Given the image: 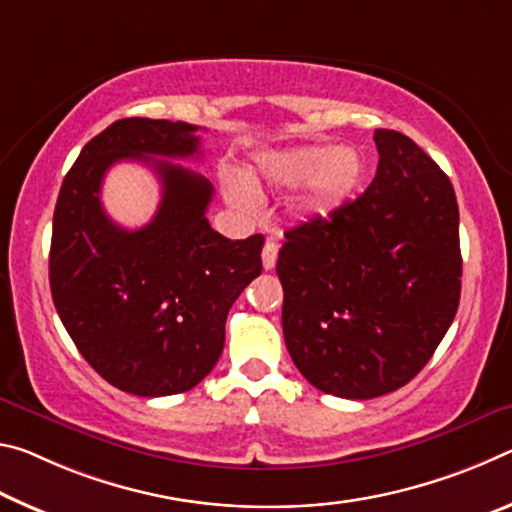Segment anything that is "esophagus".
Here are the masks:
<instances>
[{"instance_id": "obj_1", "label": "esophagus", "mask_w": 512, "mask_h": 512, "mask_svg": "<svg viewBox=\"0 0 512 512\" xmlns=\"http://www.w3.org/2000/svg\"><path fill=\"white\" fill-rule=\"evenodd\" d=\"M276 256H279V245H276V242H272V240H267L265 247H263V267H265V270H272V267L276 265Z\"/></svg>"}]
</instances>
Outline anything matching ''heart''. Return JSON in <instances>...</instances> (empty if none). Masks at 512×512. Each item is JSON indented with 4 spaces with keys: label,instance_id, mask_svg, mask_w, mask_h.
<instances>
[{
    "label": "heart",
    "instance_id": "heart-1",
    "mask_svg": "<svg viewBox=\"0 0 512 512\" xmlns=\"http://www.w3.org/2000/svg\"><path fill=\"white\" fill-rule=\"evenodd\" d=\"M261 174L276 188L295 190L308 186L304 206L311 213L324 215L354 195L365 177V161L354 147L340 149L326 142L265 158ZM226 197L242 213H256L261 208L258 195L245 181H231L226 186Z\"/></svg>",
    "mask_w": 512,
    "mask_h": 512
}]
</instances>
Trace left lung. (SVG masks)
I'll return each mask as SVG.
<instances>
[{
  "mask_svg": "<svg viewBox=\"0 0 512 512\" xmlns=\"http://www.w3.org/2000/svg\"><path fill=\"white\" fill-rule=\"evenodd\" d=\"M363 195L286 231L276 274L292 363L326 395L374 399L429 363L460 301L458 204L438 163L376 129Z\"/></svg>",
  "mask_w": 512,
  "mask_h": 512,
  "instance_id": "8db88e82",
  "label": "left lung"
}]
</instances>
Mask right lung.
I'll list each match as a JSON object with an SVG mask.
<instances>
[{
    "instance_id": "obj_1",
    "label": "right lung",
    "mask_w": 512,
    "mask_h": 512,
    "mask_svg": "<svg viewBox=\"0 0 512 512\" xmlns=\"http://www.w3.org/2000/svg\"><path fill=\"white\" fill-rule=\"evenodd\" d=\"M199 127L127 117L81 149L54 211L49 286L56 313L88 365L136 397L186 392L224 349L233 301L263 272L261 233L229 240L206 220L213 186L170 161L199 154ZM117 160H140L162 179L155 220L136 232L101 206Z\"/></svg>"
}]
</instances>
